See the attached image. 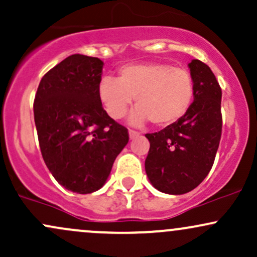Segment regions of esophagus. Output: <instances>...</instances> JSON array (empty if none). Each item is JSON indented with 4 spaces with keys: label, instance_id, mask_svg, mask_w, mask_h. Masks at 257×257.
<instances>
[{
    "label": "esophagus",
    "instance_id": "esophagus-1",
    "mask_svg": "<svg viewBox=\"0 0 257 257\" xmlns=\"http://www.w3.org/2000/svg\"><path fill=\"white\" fill-rule=\"evenodd\" d=\"M137 137H139V133L137 131H129V138L134 139Z\"/></svg>",
    "mask_w": 257,
    "mask_h": 257
}]
</instances>
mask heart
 <instances>
[{
    "label": "heart",
    "mask_w": 257,
    "mask_h": 257,
    "mask_svg": "<svg viewBox=\"0 0 257 257\" xmlns=\"http://www.w3.org/2000/svg\"><path fill=\"white\" fill-rule=\"evenodd\" d=\"M98 95L108 116L120 119L134 99L131 123L144 125L147 120L157 128L172 125L190 110L194 98V81L190 71L163 63L128 64L117 78L105 77Z\"/></svg>",
    "instance_id": "1"
}]
</instances>
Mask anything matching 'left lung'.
<instances>
[{
	"instance_id": "1",
	"label": "left lung",
	"mask_w": 257,
	"mask_h": 257,
	"mask_svg": "<svg viewBox=\"0 0 257 257\" xmlns=\"http://www.w3.org/2000/svg\"><path fill=\"white\" fill-rule=\"evenodd\" d=\"M194 81V98L181 119L162 131L146 134L150 151L145 170L161 192L184 194L196 188L213 167L222 132V91L208 65L188 64Z\"/></svg>"
}]
</instances>
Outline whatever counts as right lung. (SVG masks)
Segmentation results:
<instances>
[{
	"label": "right lung",
	"instance_id": "right-lung-1",
	"mask_svg": "<svg viewBox=\"0 0 257 257\" xmlns=\"http://www.w3.org/2000/svg\"><path fill=\"white\" fill-rule=\"evenodd\" d=\"M102 63L73 54L41 79L34 101L44 163L54 179L76 193L101 188L129 141L128 129L112 119L98 95Z\"/></svg>",
	"mask_w": 257,
	"mask_h": 257
}]
</instances>
